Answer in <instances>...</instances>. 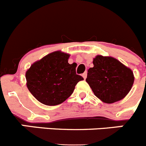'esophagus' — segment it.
Instances as JSON below:
<instances>
[{
	"label": "esophagus",
	"instance_id": "esophagus-1",
	"mask_svg": "<svg viewBox=\"0 0 146 146\" xmlns=\"http://www.w3.org/2000/svg\"><path fill=\"white\" fill-rule=\"evenodd\" d=\"M82 77H83V78H84V79H86V77H87V72H84V73H83V74H82Z\"/></svg>",
	"mask_w": 146,
	"mask_h": 146
}]
</instances>
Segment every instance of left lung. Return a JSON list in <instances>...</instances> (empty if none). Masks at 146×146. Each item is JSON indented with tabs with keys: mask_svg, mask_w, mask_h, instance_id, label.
Listing matches in <instances>:
<instances>
[{
	"mask_svg": "<svg viewBox=\"0 0 146 146\" xmlns=\"http://www.w3.org/2000/svg\"><path fill=\"white\" fill-rule=\"evenodd\" d=\"M88 71L86 82L95 96L108 104L123 99L131 90L135 77L131 70L112 57L97 55Z\"/></svg>",
	"mask_w": 146,
	"mask_h": 146,
	"instance_id": "8db88e82",
	"label": "left lung"
}]
</instances>
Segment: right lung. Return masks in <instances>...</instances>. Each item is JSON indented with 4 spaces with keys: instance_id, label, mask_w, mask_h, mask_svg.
I'll return each mask as SVG.
<instances>
[{
    "instance_id": "obj_1",
    "label": "right lung",
    "mask_w": 146,
    "mask_h": 146,
    "mask_svg": "<svg viewBox=\"0 0 146 146\" xmlns=\"http://www.w3.org/2000/svg\"><path fill=\"white\" fill-rule=\"evenodd\" d=\"M69 57V54L59 51L52 52L27 71V87L38 102L49 106L61 104L83 80L76 73V64L68 63Z\"/></svg>"
}]
</instances>
